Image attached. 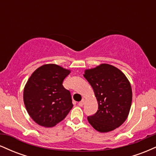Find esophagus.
I'll list each match as a JSON object with an SVG mask.
<instances>
[{"label":"esophagus","instance_id":"obj_1","mask_svg":"<svg viewBox=\"0 0 156 156\" xmlns=\"http://www.w3.org/2000/svg\"><path fill=\"white\" fill-rule=\"evenodd\" d=\"M84 103H85V100L83 99L81 101H80L79 103H78V105H79V106H83Z\"/></svg>","mask_w":156,"mask_h":156}]
</instances>
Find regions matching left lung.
<instances>
[{"label": "left lung", "instance_id": "left-lung-1", "mask_svg": "<svg viewBox=\"0 0 156 156\" xmlns=\"http://www.w3.org/2000/svg\"><path fill=\"white\" fill-rule=\"evenodd\" d=\"M83 77L94 90L98 110L87 117L93 128L107 133L119 128L129 114L132 103V89L120 69L108 64H101L84 71Z\"/></svg>", "mask_w": 156, "mask_h": 156}]
</instances>
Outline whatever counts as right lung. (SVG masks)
I'll use <instances>...</instances> for the list:
<instances>
[{
  "label": "right lung",
  "mask_w": 156,
  "mask_h": 156,
  "mask_svg": "<svg viewBox=\"0 0 156 156\" xmlns=\"http://www.w3.org/2000/svg\"><path fill=\"white\" fill-rule=\"evenodd\" d=\"M69 69L55 64L37 68L23 90V101L31 119L44 128L55 126L73 108L69 90L62 85Z\"/></svg>",
  "instance_id": "obj_1"
}]
</instances>
